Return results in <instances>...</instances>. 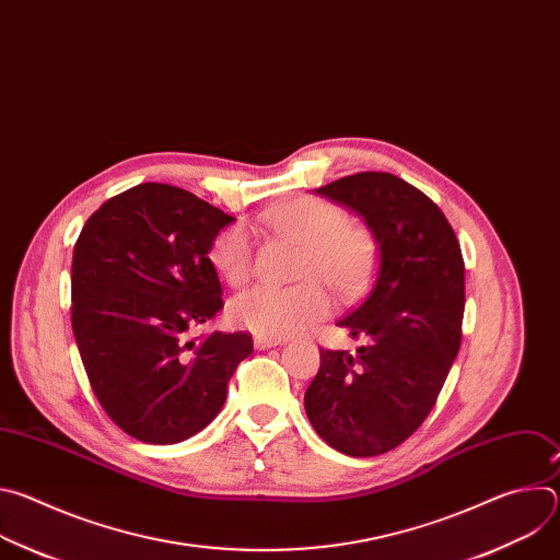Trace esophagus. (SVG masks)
<instances>
[{"instance_id":"34e87169","label":"esophagus","mask_w":560,"mask_h":560,"mask_svg":"<svg viewBox=\"0 0 560 560\" xmlns=\"http://www.w3.org/2000/svg\"><path fill=\"white\" fill-rule=\"evenodd\" d=\"M283 341L281 339H270V337H255V348L257 350H268V348H275V346H281Z\"/></svg>"}]
</instances>
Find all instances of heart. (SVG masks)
Segmentation results:
<instances>
[{"label":"heart","mask_w":560,"mask_h":560,"mask_svg":"<svg viewBox=\"0 0 560 560\" xmlns=\"http://www.w3.org/2000/svg\"><path fill=\"white\" fill-rule=\"evenodd\" d=\"M264 221L303 246L296 277L290 288L257 285L236 294L230 316L238 328L259 337L285 339L322 322L332 310L330 285L341 299L359 296L370 283L378 246L374 232L352 221L339 203L324 197H294L264 214ZM214 270L230 283L244 285L255 270V242L246 223H230L210 244Z\"/></svg>","instance_id":"obj_1"}]
</instances>
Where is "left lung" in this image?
<instances>
[{
  "label": "left lung",
  "mask_w": 560,
  "mask_h": 560,
  "mask_svg": "<svg viewBox=\"0 0 560 560\" xmlns=\"http://www.w3.org/2000/svg\"><path fill=\"white\" fill-rule=\"evenodd\" d=\"M363 217L381 248L376 277L343 328L357 352L322 350L305 412L330 447L378 456L432 412L458 354L465 264L441 208L389 173H357L316 190Z\"/></svg>",
  "instance_id": "obj_1"
}]
</instances>
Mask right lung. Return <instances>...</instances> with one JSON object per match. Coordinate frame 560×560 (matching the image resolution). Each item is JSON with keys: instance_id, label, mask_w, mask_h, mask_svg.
<instances>
[{"instance_id": "1", "label": "right lung", "mask_w": 560, "mask_h": 560, "mask_svg": "<svg viewBox=\"0 0 560 560\" xmlns=\"http://www.w3.org/2000/svg\"><path fill=\"white\" fill-rule=\"evenodd\" d=\"M230 221L184 188L150 182L110 197L77 238L72 335L100 406L137 441L173 445L201 432L253 352L250 332L188 339L223 305L208 253Z\"/></svg>"}]
</instances>
